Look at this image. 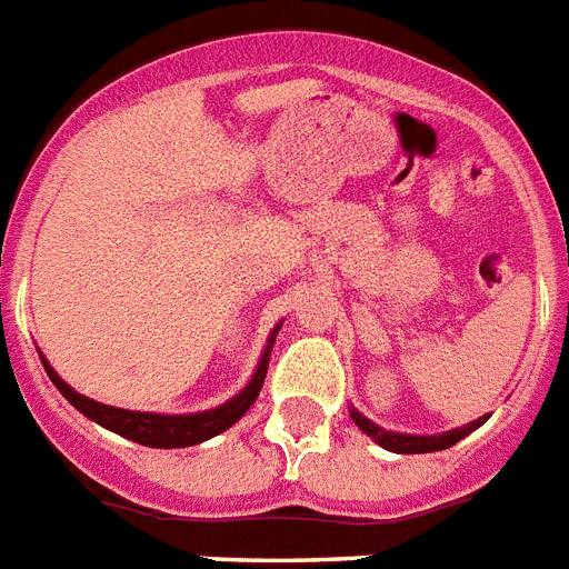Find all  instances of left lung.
Masks as SVG:
<instances>
[{
  "mask_svg": "<svg viewBox=\"0 0 569 569\" xmlns=\"http://www.w3.org/2000/svg\"><path fill=\"white\" fill-rule=\"evenodd\" d=\"M350 419H353L356 425H359V430H365L370 439H376V445H381L385 450H390V453H436V450H447V447H453L456 441H461L467 433H472L476 427L485 425L487 416L485 419L470 421V425H465V427H456V430H450V433H441V436L387 433V430H381L379 425H373L370 419H365L359 410H350Z\"/></svg>",
  "mask_w": 569,
  "mask_h": 569,
  "instance_id": "1",
  "label": "left lung"
}]
</instances>
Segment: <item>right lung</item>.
<instances>
[{
    "instance_id": "right-lung-1",
    "label": "right lung",
    "mask_w": 569,
    "mask_h": 569,
    "mask_svg": "<svg viewBox=\"0 0 569 569\" xmlns=\"http://www.w3.org/2000/svg\"><path fill=\"white\" fill-rule=\"evenodd\" d=\"M276 333L279 328L270 333L268 347H264V356H261L259 367H256L250 385L241 390L236 399L224 401L222 407L208 410V413H193V416H159V413H136V410H122V407H108L99 405V401L88 399V396L77 393L73 387L64 385L53 370H50L48 361H42L44 370H48L50 381L57 385L59 393L77 407L79 413H84L88 419H93L97 425L108 427L113 433L124 436V439L136 441V445L144 447H190L199 445V441H208L213 436L224 433L228 427H233L241 416L248 413V407L253 405L256 396H259L261 385H264V376H268V361H270V347H273Z\"/></svg>"
}]
</instances>
